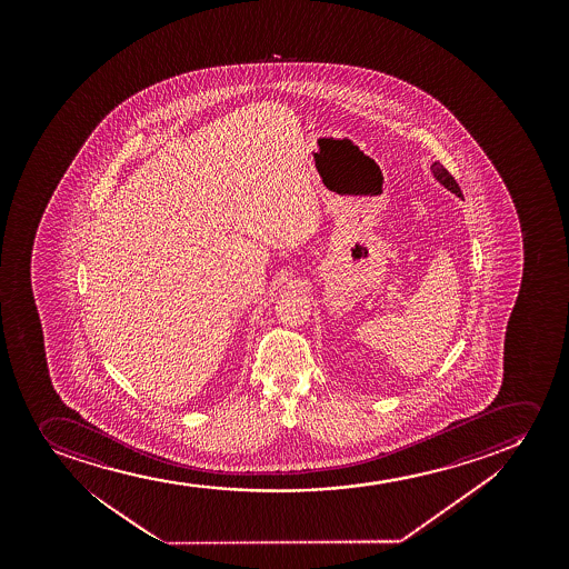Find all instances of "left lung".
Wrapping results in <instances>:
<instances>
[{"label": "left lung", "mask_w": 569, "mask_h": 569, "mask_svg": "<svg viewBox=\"0 0 569 569\" xmlns=\"http://www.w3.org/2000/svg\"><path fill=\"white\" fill-rule=\"evenodd\" d=\"M431 172L432 177L437 178L438 182L442 183L446 190H450L451 193H456V196L463 199V193H461V190H459V183L456 182L450 172L445 169V164H440L438 161H435V163L431 164Z\"/></svg>", "instance_id": "left-lung-1"}]
</instances>
